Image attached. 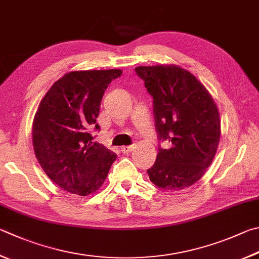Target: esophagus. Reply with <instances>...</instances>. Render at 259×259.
<instances>
[{
    "label": "esophagus",
    "mask_w": 259,
    "mask_h": 259,
    "mask_svg": "<svg viewBox=\"0 0 259 259\" xmlns=\"http://www.w3.org/2000/svg\"><path fill=\"white\" fill-rule=\"evenodd\" d=\"M133 146H122V147H121V152L122 153H123V154H128V153H130L131 152V150H133Z\"/></svg>",
    "instance_id": "esophagus-1"
}]
</instances>
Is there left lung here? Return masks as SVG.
Returning <instances> with one entry per match:
<instances>
[{
	"instance_id": "left-lung-1",
	"label": "left lung",
	"mask_w": 259,
	"mask_h": 259,
	"mask_svg": "<svg viewBox=\"0 0 259 259\" xmlns=\"http://www.w3.org/2000/svg\"><path fill=\"white\" fill-rule=\"evenodd\" d=\"M153 97L155 129L159 143L147 173L155 186L178 191L204 176L218 149L221 121L218 107L197 78L177 65L135 69Z\"/></svg>"
}]
</instances>
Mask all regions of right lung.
Listing matches in <instances>:
<instances>
[{
	"label": "right lung",
	"instance_id": "add662e5",
	"mask_svg": "<svg viewBox=\"0 0 259 259\" xmlns=\"http://www.w3.org/2000/svg\"><path fill=\"white\" fill-rule=\"evenodd\" d=\"M121 70L64 74L46 93L32 123V145L41 168L62 189L80 196L98 190L116 155L92 133L105 89Z\"/></svg>",
	"mask_w": 259,
	"mask_h": 259
}]
</instances>
